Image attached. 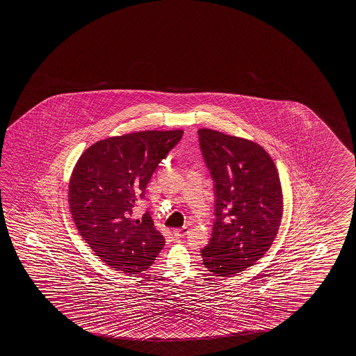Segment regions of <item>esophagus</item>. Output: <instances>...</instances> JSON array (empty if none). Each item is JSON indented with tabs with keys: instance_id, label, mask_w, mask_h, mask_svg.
<instances>
[{
	"instance_id": "34e87169",
	"label": "esophagus",
	"mask_w": 356,
	"mask_h": 356,
	"mask_svg": "<svg viewBox=\"0 0 356 356\" xmlns=\"http://www.w3.org/2000/svg\"><path fill=\"white\" fill-rule=\"evenodd\" d=\"M188 228L186 227H182L180 229H175L174 235L175 238H177V239H180V238H184L185 235L188 234Z\"/></svg>"
}]
</instances>
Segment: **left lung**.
<instances>
[{"mask_svg": "<svg viewBox=\"0 0 356 356\" xmlns=\"http://www.w3.org/2000/svg\"><path fill=\"white\" fill-rule=\"evenodd\" d=\"M197 134L215 195V222L202 262L213 275L227 277L259 261L272 245L281 222V182L259 145L207 128Z\"/></svg>", "mask_w": 356, "mask_h": 356, "instance_id": "1", "label": "left lung"}]
</instances>
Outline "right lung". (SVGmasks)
I'll return each mask as SVG.
<instances>
[{"label": "right lung", "mask_w": 356, "mask_h": 356, "mask_svg": "<svg viewBox=\"0 0 356 356\" xmlns=\"http://www.w3.org/2000/svg\"><path fill=\"white\" fill-rule=\"evenodd\" d=\"M182 131H145L111 137L86 149L69 184L76 229L94 253L124 275L149 268L165 245L146 210L134 218L159 163L180 142Z\"/></svg>", "instance_id": "1"}]
</instances>
